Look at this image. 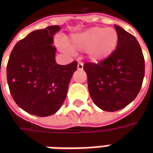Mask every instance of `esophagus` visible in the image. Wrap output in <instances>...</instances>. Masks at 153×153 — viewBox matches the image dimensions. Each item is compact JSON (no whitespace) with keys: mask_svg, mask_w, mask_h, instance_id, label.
<instances>
[{"mask_svg":"<svg viewBox=\"0 0 153 153\" xmlns=\"http://www.w3.org/2000/svg\"><path fill=\"white\" fill-rule=\"evenodd\" d=\"M78 70H83V64L82 62H79L78 63Z\"/></svg>","mask_w":153,"mask_h":153,"instance_id":"obj_1","label":"esophagus"}]
</instances>
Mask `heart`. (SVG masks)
<instances>
[{"instance_id": "1", "label": "heart", "mask_w": 153, "mask_h": 153, "mask_svg": "<svg viewBox=\"0 0 153 153\" xmlns=\"http://www.w3.org/2000/svg\"><path fill=\"white\" fill-rule=\"evenodd\" d=\"M118 33L113 28L94 27L74 34L68 46L72 51H88L93 61L102 60L114 52L118 44Z\"/></svg>"}]
</instances>
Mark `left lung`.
Returning a JSON list of instances; mask_svg holds the SVG:
<instances>
[{
	"instance_id": "obj_1",
	"label": "left lung",
	"mask_w": 153,
	"mask_h": 153,
	"mask_svg": "<svg viewBox=\"0 0 153 153\" xmlns=\"http://www.w3.org/2000/svg\"><path fill=\"white\" fill-rule=\"evenodd\" d=\"M115 28L119 39L114 52L98 63L83 65L90 96L106 111H116L133 102L144 77V57L137 39L118 25Z\"/></svg>"
}]
</instances>
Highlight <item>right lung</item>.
<instances>
[{"instance_id":"right-lung-1","label":"right lung","mask_w":153,"mask_h":153,"mask_svg":"<svg viewBox=\"0 0 153 153\" xmlns=\"http://www.w3.org/2000/svg\"><path fill=\"white\" fill-rule=\"evenodd\" d=\"M59 25L30 33L13 48L6 67L13 99L21 109L40 117L55 114L65 102L78 63L56 62L53 35Z\"/></svg>"}]
</instances>
